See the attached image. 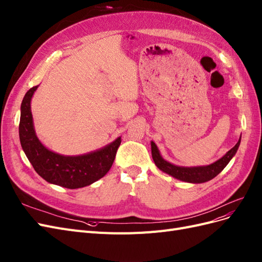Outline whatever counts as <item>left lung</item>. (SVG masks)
I'll use <instances>...</instances> for the list:
<instances>
[{"label":"left lung","mask_w":262,"mask_h":262,"mask_svg":"<svg viewBox=\"0 0 262 262\" xmlns=\"http://www.w3.org/2000/svg\"><path fill=\"white\" fill-rule=\"evenodd\" d=\"M242 135L237 141V143L217 161L211 163L209 165H201V166H179L172 164L166 160H164L160 154V151L154 141H151V155L155 161V164L158 166L159 170L173 176L174 179L180 180L183 182L192 183V184H201L206 183L223 171V168L229 164L232 158L237 152L238 147L241 145Z\"/></svg>","instance_id":"obj_1"}]
</instances>
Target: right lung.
<instances>
[{"instance_id": "add662e5", "label": "right lung", "mask_w": 262, "mask_h": 262, "mask_svg": "<svg viewBox=\"0 0 262 262\" xmlns=\"http://www.w3.org/2000/svg\"><path fill=\"white\" fill-rule=\"evenodd\" d=\"M38 87H32L25 95L19 122L20 145L35 171L48 183L70 189L85 187L102 179L114 162L121 137L103 148L79 156H63L48 149L37 136L31 114V99Z\"/></svg>"}]
</instances>
